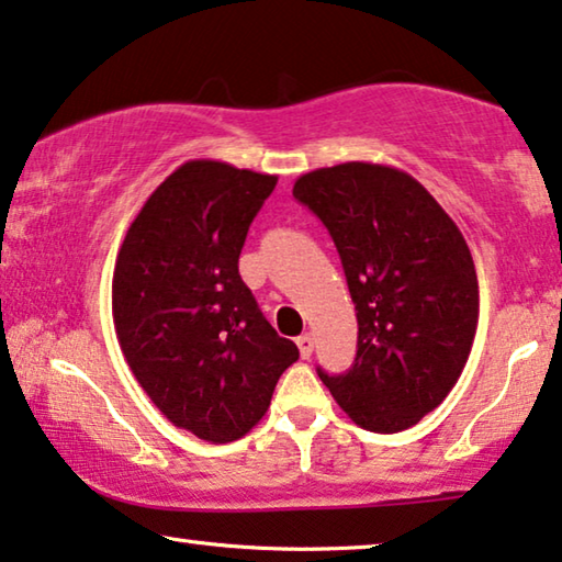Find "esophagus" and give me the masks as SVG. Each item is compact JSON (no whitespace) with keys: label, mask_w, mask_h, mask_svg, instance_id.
Here are the masks:
<instances>
[{"label":"esophagus","mask_w":562,"mask_h":562,"mask_svg":"<svg viewBox=\"0 0 562 562\" xmlns=\"http://www.w3.org/2000/svg\"><path fill=\"white\" fill-rule=\"evenodd\" d=\"M297 348H300V358H303V361H307L310 356H313V348H315V338L310 333H305V335H300L297 338Z\"/></svg>","instance_id":"obj_1"}]
</instances>
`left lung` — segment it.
I'll use <instances>...</instances> for the list:
<instances>
[{"label":"left lung","instance_id":"1","mask_svg":"<svg viewBox=\"0 0 562 562\" xmlns=\"http://www.w3.org/2000/svg\"><path fill=\"white\" fill-rule=\"evenodd\" d=\"M292 196L328 227L356 305V363L321 381L358 426L404 431L447 398L472 350L480 284L462 232L414 176L383 164L315 169Z\"/></svg>","mask_w":562,"mask_h":562}]
</instances>
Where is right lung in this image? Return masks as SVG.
Returning a JSON list of instances; mask_svg holds the SVG:
<instances>
[{
    "label": "right lung",
    "instance_id": "1",
    "mask_svg": "<svg viewBox=\"0 0 562 562\" xmlns=\"http://www.w3.org/2000/svg\"><path fill=\"white\" fill-rule=\"evenodd\" d=\"M274 183L212 158L181 164L115 257L113 325L125 361L158 412L212 443L249 434L300 356L239 278L247 229Z\"/></svg>",
    "mask_w": 562,
    "mask_h": 562
}]
</instances>
